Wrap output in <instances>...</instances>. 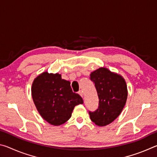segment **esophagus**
Masks as SVG:
<instances>
[{"label": "esophagus", "mask_w": 157, "mask_h": 157, "mask_svg": "<svg viewBox=\"0 0 157 157\" xmlns=\"http://www.w3.org/2000/svg\"><path fill=\"white\" fill-rule=\"evenodd\" d=\"M78 94H79V95H80L81 97L83 98V92H82V91H79L78 92Z\"/></svg>", "instance_id": "obj_1"}]
</instances>
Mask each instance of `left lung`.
Instances as JSON below:
<instances>
[{"label":"left lung","mask_w":157,"mask_h":157,"mask_svg":"<svg viewBox=\"0 0 157 157\" xmlns=\"http://www.w3.org/2000/svg\"><path fill=\"white\" fill-rule=\"evenodd\" d=\"M99 98L98 108L89 111L91 120L98 126H106L117 118L123 111L127 98L124 79L106 68H100L90 75Z\"/></svg>","instance_id":"left-lung-1"}]
</instances>
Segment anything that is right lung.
Wrapping results in <instances>:
<instances>
[{
	"label": "right lung",
	"mask_w": 157,
	"mask_h": 157,
	"mask_svg": "<svg viewBox=\"0 0 157 157\" xmlns=\"http://www.w3.org/2000/svg\"><path fill=\"white\" fill-rule=\"evenodd\" d=\"M32 96L41 116L55 126L68 121L74 107L83 103L80 95L73 92L71 82L58 73L44 72L37 76L32 85Z\"/></svg>",
	"instance_id": "obj_1"
}]
</instances>
